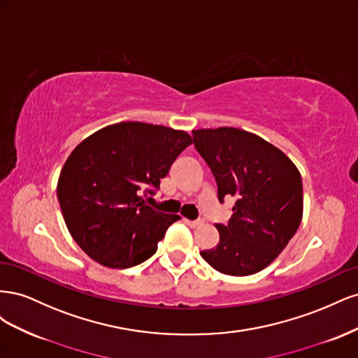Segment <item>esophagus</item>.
<instances>
[{"mask_svg": "<svg viewBox=\"0 0 358 358\" xmlns=\"http://www.w3.org/2000/svg\"><path fill=\"white\" fill-rule=\"evenodd\" d=\"M185 222H187V225L191 227V229H197V227H200V225L203 224L201 220H196V221H188V220H185Z\"/></svg>", "mask_w": 358, "mask_h": 358, "instance_id": "1", "label": "esophagus"}]
</instances>
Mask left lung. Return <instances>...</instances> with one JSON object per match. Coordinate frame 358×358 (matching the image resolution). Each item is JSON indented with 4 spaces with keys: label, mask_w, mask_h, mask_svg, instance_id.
Segmentation results:
<instances>
[{
    "label": "left lung",
    "mask_w": 358,
    "mask_h": 358,
    "mask_svg": "<svg viewBox=\"0 0 358 358\" xmlns=\"http://www.w3.org/2000/svg\"><path fill=\"white\" fill-rule=\"evenodd\" d=\"M194 146L209 166L218 200L233 197L229 224H216L220 243L200 255L231 276L254 275L284 251L303 213L301 176L278 148L233 127L194 129Z\"/></svg>",
    "instance_id": "8db88e82"
}]
</instances>
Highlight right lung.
I'll use <instances>...</instances> for the list:
<instances>
[{"instance_id":"1","label":"right lung","mask_w":358,"mask_h":358,"mask_svg":"<svg viewBox=\"0 0 358 358\" xmlns=\"http://www.w3.org/2000/svg\"><path fill=\"white\" fill-rule=\"evenodd\" d=\"M185 131L145 122H119L85 138L67 158L58 200L73 239L96 263L128 268L157 252L180 216L157 212L154 196L173 162L191 145Z\"/></svg>"}]
</instances>
